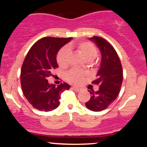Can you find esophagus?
I'll use <instances>...</instances> for the list:
<instances>
[{"label":"esophagus","mask_w":147,"mask_h":147,"mask_svg":"<svg viewBox=\"0 0 147 147\" xmlns=\"http://www.w3.org/2000/svg\"><path fill=\"white\" fill-rule=\"evenodd\" d=\"M72 89L73 90H75V92H79V91L80 90V88H77V87H72Z\"/></svg>","instance_id":"34e87169"}]
</instances>
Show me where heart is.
I'll return each mask as SVG.
<instances>
[{"label": "heart", "mask_w": 147, "mask_h": 147, "mask_svg": "<svg viewBox=\"0 0 147 147\" xmlns=\"http://www.w3.org/2000/svg\"><path fill=\"white\" fill-rule=\"evenodd\" d=\"M70 48H74L87 61H91L97 57L98 50L97 47L93 43L89 41H82L78 43H72L70 44ZM70 57V52L67 48H63L59 51L57 56V61L59 65L64 68L68 65ZM86 77L85 72L78 69H72L66 75V79L70 83L79 84L84 80Z\"/></svg>", "instance_id": "heart-1"}]
</instances>
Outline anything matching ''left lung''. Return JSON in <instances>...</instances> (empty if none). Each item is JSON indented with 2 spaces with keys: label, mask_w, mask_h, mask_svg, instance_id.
<instances>
[{
  "label": "left lung",
  "mask_w": 147,
  "mask_h": 147,
  "mask_svg": "<svg viewBox=\"0 0 147 147\" xmlns=\"http://www.w3.org/2000/svg\"><path fill=\"white\" fill-rule=\"evenodd\" d=\"M90 40L100 50L102 61L97 79L92 82L99 85V90H88L91 96L85 105L90 111L98 112L107 109L117 98L122 86L123 70L117 52L109 42L96 36Z\"/></svg>",
  "instance_id": "left-lung-1"
}]
</instances>
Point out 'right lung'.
I'll return each instance as SVG.
<instances>
[{
  "instance_id": "add662e5",
  "label": "right lung",
  "mask_w": 147,
  "mask_h": 147,
  "mask_svg": "<svg viewBox=\"0 0 147 147\" xmlns=\"http://www.w3.org/2000/svg\"><path fill=\"white\" fill-rule=\"evenodd\" d=\"M69 38L44 37L34 44L25 57L21 70V84L25 98L34 108L50 111L59 106L61 93L70 89L64 82L56 86L48 83L54 69L58 68L57 55Z\"/></svg>"
}]
</instances>
